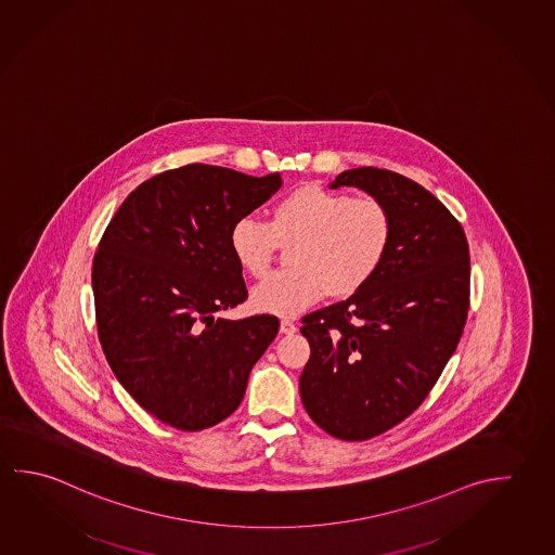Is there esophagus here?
Instances as JSON below:
<instances>
[{
	"label": "esophagus",
	"instance_id": "34e87169",
	"mask_svg": "<svg viewBox=\"0 0 555 555\" xmlns=\"http://www.w3.org/2000/svg\"><path fill=\"white\" fill-rule=\"evenodd\" d=\"M298 331V325L294 323L292 320H282L281 321V333L284 335H292V333H296Z\"/></svg>",
	"mask_w": 555,
	"mask_h": 555
}]
</instances>
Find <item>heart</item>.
<instances>
[{
  "label": "heart",
  "mask_w": 555,
  "mask_h": 555,
  "mask_svg": "<svg viewBox=\"0 0 555 555\" xmlns=\"http://www.w3.org/2000/svg\"><path fill=\"white\" fill-rule=\"evenodd\" d=\"M393 216L376 196H352L323 186H301L273 206L269 224L240 218L230 247L245 273L261 279L273 264L279 244L288 245V269L255 286V308L291 318L331 296L364 288L388 257Z\"/></svg>",
  "instance_id": "obj_1"
}]
</instances>
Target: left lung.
<instances>
[{
  "instance_id": "obj_1",
  "label": "left lung",
  "mask_w": 555,
  "mask_h": 555,
  "mask_svg": "<svg viewBox=\"0 0 555 555\" xmlns=\"http://www.w3.org/2000/svg\"><path fill=\"white\" fill-rule=\"evenodd\" d=\"M331 186H359L386 203L393 240L364 288L301 318L311 349L301 403L331 437L369 440L425 401L456 350L469 310V247L447 206L408 177L359 167Z\"/></svg>"
}]
</instances>
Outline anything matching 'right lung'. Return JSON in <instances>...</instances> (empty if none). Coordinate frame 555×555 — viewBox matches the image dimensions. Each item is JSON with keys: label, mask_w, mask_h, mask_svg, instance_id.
<instances>
[{"label": "right lung", "mask_w": 555, "mask_h": 555, "mask_svg": "<svg viewBox=\"0 0 555 555\" xmlns=\"http://www.w3.org/2000/svg\"><path fill=\"white\" fill-rule=\"evenodd\" d=\"M282 185L205 164L167 169L118 206L93 257L99 343L140 408L179 430L230 417L279 318H216L247 300L232 225Z\"/></svg>", "instance_id": "obj_1"}]
</instances>
